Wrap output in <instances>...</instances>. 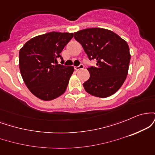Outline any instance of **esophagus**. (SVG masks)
Wrapping results in <instances>:
<instances>
[{
  "instance_id": "34e87169",
  "label": "esophagus",
  "mask_w": 155,
  "mask_h": 155,
  "mask_svg": "<svg viewBox=\"0 0 155 155\" xmlns=\"http://www.w3.org/2000/svg\"><path fill=\"white\" fill-rule=\"evenodd\" d=\"M84 68V65L82 64H80L79 66H74V69H75L76 71H79L80 69H83Z\"/></svg>"
}]
</instances>
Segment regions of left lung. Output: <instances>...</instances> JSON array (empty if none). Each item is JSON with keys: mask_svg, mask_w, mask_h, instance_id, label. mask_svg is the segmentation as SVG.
<instances>
[{"mask_svg": "<svg viewBox=\"0 0 155 155\" xmlns=\"http://www.w3.org/2000/svg\"><path fill=\"white\" fill-rule=\"evenodd\" d=\"M95 66H90V79L83 84L90 95L107 97L114 94L125 81L128 73L130 54L128 44L109 30L87 28L74 34Z\"/></svg>", "mask_w": 155, "mask_h": 155, "instance_id": "8db88e82", "label": "left lung"}]
</instances>
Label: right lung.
<instances>
[{
	"mask_svg": "<svg viewBox=\"0 0 155 155\" xmlns=\"http://www.w3.org/2000/svg\"><path fill=\"white\" fill-rule=\"evenodd\" d=\"M74 33L50 32L31 38L19 50V69L27 87L43 101L65 92L74 68L58 64L60 53Z\"/></svg>",
	"mask_w": 155,
	"mask_h": 155,
	"instance_id": "right-lung-1",
	"label": "right lung"
}]
</instances>
